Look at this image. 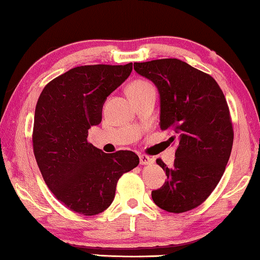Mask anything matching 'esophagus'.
Returning <instances> with one entry per match:
<instances>
[{
    "instance_id": "obj_1",
    "label": "esophagus",
    "mask_w": 260,
    "mask_h": 260,
    "mask_svg": "<svg viewBox=\"0 0 260 260\" xmlns=\"http://www.w3.org/2000/svg\"><path fill=\"white\" fill-rule=\"evenodd\" d=\"M140 163L141 165H151L154 163V158L150 157V156L144 155V154H140Z\"/></svg>"
}]
</instances>
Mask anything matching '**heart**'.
I'll return each instance as SVG.
<instances>
[{"instance_id": "1", "label": "heart", "mask_w": 260, "mask_h": 260, "mask_svg": "<svg viewBox=\"0 0 260 260\" xmlns=\"http://www.w3.org/2000/svg\"><path fill=\"white\" fill-rule=\"evenodd\" d=\"M147 90H154V86L147 80H135L127 87V93H137V92H143Z\"/></svg>"}]
</instances>
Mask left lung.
<instances>
[{"label": "left lung", "instance_id": "8db88e82", "mask_svg": "<svg viewBox=\"0 0 260 260\" xmlns=\"http://www.w3.org/2000/svg\"><path fill=\"white\" fill-rule=\"evenodd\" d=\"M138 74L151 80L159 93V126L172 130L175 161L157 165L167 181L151 198L159 208L183 213L200 206L219 183L233 145L230 109L218 83L209 74L179 59L135 62Z\"/></svg>", "mask_w": 260, "mask_h": 260}]
</instances>
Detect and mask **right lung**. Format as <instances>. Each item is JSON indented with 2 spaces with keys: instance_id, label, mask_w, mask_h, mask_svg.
I'll return each instance as SVG.
<instances>
[{
  "instance_id": "right-lung-1",
  "label": "right lung",
  "mask_w": 260,
  "mask_h": 260,
  "mask_svg": "<svg viewBox=\"0 0 260 260\" xmlns=\"http://www.w3.org/2000/svg\"><path fill=\"white\" fill-rule=\"evenodd\" d=\"M133 71L126 65L74 67L46 85L38 99L33 150L46 184L71 211L95 215L112 204L124 173L138 166L133 151L105 154L88 143L106 98Z\"/></svg>"
}]
</instances>
